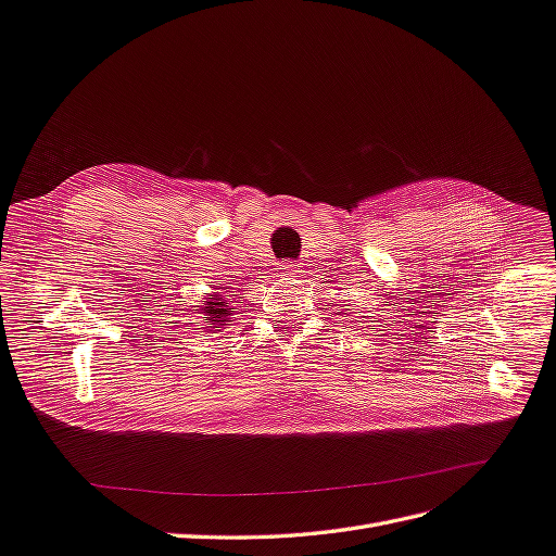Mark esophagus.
<instances>
[{
    "mask_svg": "<svg viewBox=\"0 0 556 556\" xmlns=\"http://www.w3.org/2000/svg\"><path fill=\"white\" fill-rule=\"evenodd\" d=\"M300 273H303V269H300V265H295V263H283L279 267V275L281 277H298Z\"/></svg>",
    "mask_w": 556,
    "mask_h": 556,
    "instance_id": "esophagus-1",
    "label": "esophagus"
}]
</instances>
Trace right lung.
<instances>
[{"instance_id":"obj_1","label":"right lung","mask_w":556,"mask_h":556,"mask_svg":"<svg viewBox=\"0 0 556 556\" xmlns=\"http://www.w3.org/2000/svg\"><path fill=\"white\" fill-rule=\"evenodd\" d=\"M232 309H235V307H230V303H228L226 298H220L218 293H214V295L202 300V305H200L198 314H202L200 319H202L204 328L212 330V328H224V326H228L226 321L232 316Z\"/></svg>"}]
</instances>
